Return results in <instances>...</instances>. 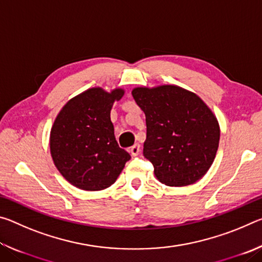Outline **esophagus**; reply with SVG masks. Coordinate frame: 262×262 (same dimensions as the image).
I'll list each match as a JSON object with an SVG mask.
<instances>
[{"label":"esophagus","mask_w":262,"mask_h":262,"mask_svg":"<svg viewBox=\"0 0 262 262\" xmlns=\"http://www.w3.org/2000/svg\"><path fill=\"white\" fill-rule=\"evenodd\" d=\"M140 151H141V148H140V144H135V145H133V147L130 148V150H129V152H130V155L132 156H137V155L140 154Z\"/></svg>","instance_id":"obj_1"}]
</instances>
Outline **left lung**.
Returning <instances> with one entry per match:
<instances>
[{
	"label": "left lung",
	"mask_w": 262,
	"mask_h": 262,
	"mask_svg": "<svg viewBox=\"0 0 262 262\" xmlns=\"http://www.w3.org/2000/svg\"><path fill=\"white\" fill-rule=\"evenodd\" d=\"M132 95L145 114L143 155L156 178L171 187L200 180L219 149L220 126L211 110L177 85L135 88Z\"/></svg>",
	"instance_id": "left-lung-1"
}]
</instances>
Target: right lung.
Returning a JSON list of instances; mask_svg holds the SVG:
<instances>
[{"label":"right lung","instance_id":"1","mask_svg":"<svg viewBox=\"0 0 262 262\" xmlns=\"http://www.w3.org/2000/svg\"><path fill=\"white\" fill-rule=\"evenodd\" d=\"M125 91L92 88L74 97L53 123L50 147L55 166L64 179L84 190L110 187L130 155L119 147L111 110Z\"/></svg>","mask_w":262,"mask_h":262}]
</instances>
